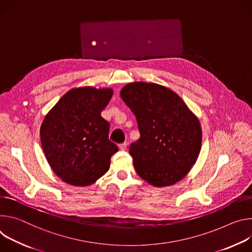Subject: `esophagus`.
Returning a JSON list of instances; mask_svg holds the SVG:
<instances>
[{"instance_id": "34e87169", "label": "esophagus", "mask_w": 252, "mask_h": 252, "mask_svg": "<svg viewBox=\"0 0 252 252\" xmlns=\"http://www.w3.org/2000/svg\"><path fill=\"white\" fill-rule=\"evenodd\" d=\"M119 148H120L121 150H126V149H127V143H122V144H120V145H119Z\"/></svg>"}]
</instances>
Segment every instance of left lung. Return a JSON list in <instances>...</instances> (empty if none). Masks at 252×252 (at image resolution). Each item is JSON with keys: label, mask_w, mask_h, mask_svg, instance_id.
<instances>
[{"label": "left lung", "mask_w": 252, "mask_h": 252, "mask_svg": "<svg viewBox=\"0 0 252 252\" xmlns=\"http://www.w3.org/2000/svg\"><path fill=\"white\" fill-rule=\"evenodd\" d=\"M120 96L140 131V138L129 148L137 174L156 187L183 179L201 149L197 117L175 92L155 83L127 84Z\"/></svg>", "instance_id": "8db88e82"}]
</instances>
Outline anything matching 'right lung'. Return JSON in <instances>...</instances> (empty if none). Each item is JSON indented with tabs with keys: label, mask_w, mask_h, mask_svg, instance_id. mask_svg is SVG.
Wrapping results in <instances>:
<instances>
[{
	"label": "right lung",
	"mask_w": 252,
	"mask_h": 252,
	"mask_svg": "<svg viewBox=\"0 0 252 252\" xmlns=\"http://www.w3.org/2000/svg\"><path fill=\"white\" fill-rule=\"evenodd\" d=\"M112 95L110 88H74L45 116L40 135L46 159L70 185L96 182L109 170L110 159L118 151L109 140L110 124L101 116Z\"/></svg>",
	"instance_id": "right-lung-1"
}]
</instances>
